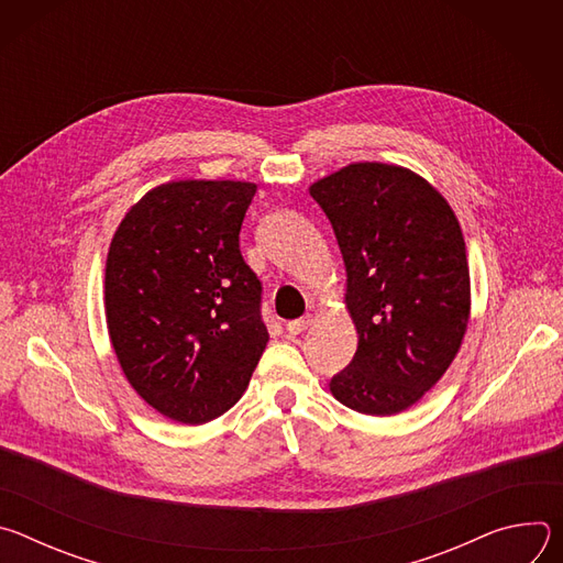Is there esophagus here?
<instances>
[{"mask_svg": "<svg viewBox=\"0 0 563 563\" xmlns=\"http://www.w3.org/2000/svg\"><path fill=\"white\" fill-rule=\"evenodd\" d=\"M311 323H313V316H302V318L289 320V323H287V332H289L291 336L302 334L307 328H311Z\"/></svg>", "mask_w": 563, "mask_h": 563, "instance_id": "34e87169", "label": "esophagus"}]
</instances>
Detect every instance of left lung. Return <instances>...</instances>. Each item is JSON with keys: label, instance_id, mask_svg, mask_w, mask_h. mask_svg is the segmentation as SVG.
I'll use <instances>...</instances> for the list:
<instances>
[{"label": "left lung", "instance_id": "obj_1", "mask_svg": "<svg viewBox=\"0 0 563 563\" xmlns=\"http://www.w3.org/2000/svg\"><path fill=\"white\" fill-rule=\"evenodd\" d=\"M309 196L334 227L358 334L330 391L361 415L404 412L439 383L467 332L459 218L423 176L387 163H352L311 183Z\"/></svg>", "mask_w": 563, "mask_h": 563}]
</instances>
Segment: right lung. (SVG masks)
I'll return each mask as SVG.
<instances>
[{"label":"right lung","mask_w":563,"mask_h":563,"mask_svg":"<svg viewBox=\"0 0 563 563\" xmlns=\"http://www.w3.org/2000/svg\"><path fill=\"white\" fill-rule=\"evenodd\" d=\"M245 180H172L118 224L104 313L118 363L163 417L200 426L243 396L267 347L261 280L240 256Z\"/></svg>","instance_id":"1"}]
</instances>
